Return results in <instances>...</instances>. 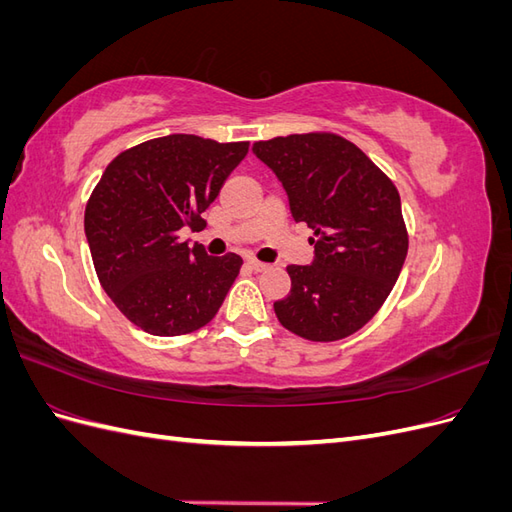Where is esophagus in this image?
<instances>
[{
	"label": "esophagus",
	"instance_id": "obj_1",
	"mask_svg": "<svg viewBox=\"0 0 512 512\" xmlns=\"http://www.w3.org/2000/svg\"><path fill=\"white\" fill-rule=\"evenodd\" d=\"M247 265H250L254 271H267L271 265H267V262H262V260H258V258H247Z\"/></svg>",
	"mask_w": 512,
	"mask_h": 512
}]
</instances>
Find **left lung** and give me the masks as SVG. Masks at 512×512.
I'll return each instance as SVG.
<instances>
[{
    "label": "left lung",
    "instance_id": "left-lung-1",
    "mask_svg": "<svg viewBox=\"0 0 512 512\" xmlns=\"http://www.w3.org/2000/svg\"><path fill=\"white\" fill-rule=\"evenodd\" d=\"M282 181L294 222L314 230L312 265H290V294L273 309L282 327L337 342L376 316L408 254L393 181L344 136L309 132L254 143Z\"/></svg>",
    "mask_w": 512,
    "mask_h": 512
}]
</instances>
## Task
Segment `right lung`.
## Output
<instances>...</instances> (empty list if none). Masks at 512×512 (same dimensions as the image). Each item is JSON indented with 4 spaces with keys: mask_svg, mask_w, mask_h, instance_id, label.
I'll return each instance as SVG.
<instances>
[{
    "mask_svg": "<svg viewBox=\"0 0 512 512\" xmlns=\"http://www.w3.org/2000/svg\"><path fill=\"white\" fill-rule=\"evenodd\" d=\"M247 149L194 134L151 138L121 151L91 192L85 235L98 280L145 333L185 335L218 314L243 260L209 256L179 230L205 226L203 211Z\"/></svg>",
    "mask_w": 512,
    "mask_h": 512,
    "instance_id": "right-lung-1",
    "label": "right lung"
}]
</instances>
